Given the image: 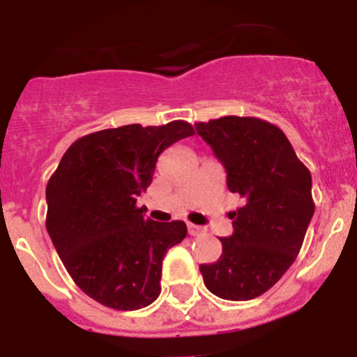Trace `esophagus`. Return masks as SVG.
Returning <instances> with one entry per match:
<instances>
[{
  "label": "esophagus",
  "mask_w": 357,
  "mask_h": 357,
  "mask_svg": "<svg viewBox=\"0 0 357 357\" xmlns=\"http://www.w3.org/2000/svg\"><path fill=\"white\" fill-rule=\"evenodd\" d=\"M188 232H189V234H191V236H198V234H202L204 230H202V227L193 225V223H189V225H188Z\"/></svg>",
  "instance_id": "34e87169"
}]
</instances>
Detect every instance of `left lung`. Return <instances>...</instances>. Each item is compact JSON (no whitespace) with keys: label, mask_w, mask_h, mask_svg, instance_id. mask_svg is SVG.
Segmentation results:
<instances>
[{"label":"left lung","mask_w":357,"mask_h":357,"mask_svg":"<svg viewBox=\"0 0 357 357\" xmlns=\"http://www.w3.org/2000/svg\"><path fill=\"white\" fill-rule=\"evenodd\" d=\"M225 166L227 185L245 200L230 213L234 232L223 252L200 264L204 284L225 301H252L272 288L296 259L313 218L311 173L284 132L259 118L223 116L197 123Z\"/></svg>","instance_id":"obj_1"}]
</instances>
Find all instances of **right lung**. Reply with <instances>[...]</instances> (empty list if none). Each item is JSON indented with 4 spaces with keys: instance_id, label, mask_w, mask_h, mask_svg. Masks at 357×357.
Listing matches in <instances>:
<instances>
[{
    "instance_id": "add662e5",
    "label": "right lung",
    "mask_w": 357,
    "mask_h": 357,
    "mask_svg": "<svg viewBox=\"0 0 357 357\" xmlns=\"http://www.w3.org/2000/svg\"><path fill=\"white\" fill-rule=\"evenodd\" d=\"M188 121L125 125L77 139L46 185V229L78 288L107 307L134 311L160 293L166 252L188 234L181 220H146L135 206L157 157L193 135Z\"/></svg>"
}]
</instances>
